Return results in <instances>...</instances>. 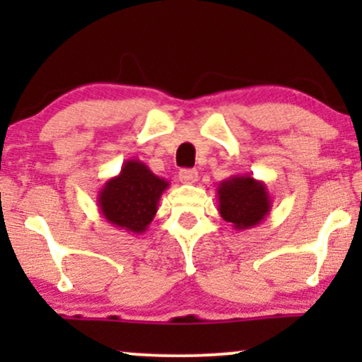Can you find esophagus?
<instances>
[{"label": "esophagus", "mask_w": 362, "mask_h": 362, "mask_svg": "<svg viewBox=\"0 0 362 362\" xmlns=\"http://www.w3.org/2000/svg\"><path fill=\"white\" fill-rule=\"evenodd\" d=\"M178 178H180L182 184H194L197 180V170L192 168H182L178 172Z\"/></svg>", "instance_id": "34e87169"}]
</instances>
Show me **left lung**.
Returning <instances> with one entry per match:
<instances>
[{"instance_id":"obj_1","label":"left lung","mask_w":362,"mask_h":362,"mask_svg":"<svg viewBox=\"0 0 362 362\" xmlns=\"http://www.w3.org/2000/svg\"><path fill=\"white\" fill-rule=\"evenodd\" d=\"M218 211L236 231L250 230L267 218L272 207L267 185L250 175H233L218 185Z\"/></svg>"}]
</instances>
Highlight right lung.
Here are the masks:
<instances>
[{"label": "right lung", "mask_w": 362, "mask_h": 362, "mask_svg": "<svg viewBox=\"0 0 362 362\" xmlns=\"http://www.w3.org/2000/svg\"><path fill=\"white\" fill-rule=\"evenodd\" d=\"M168 180L155 175L143 161H124L119 175L98 190V209L105 221L132 235H143L155 219Z\"/></svg>", "instance_id": "obj_1"}]
</instances>
